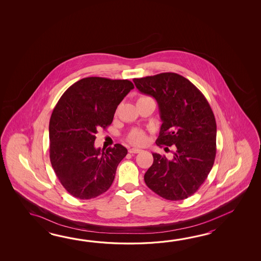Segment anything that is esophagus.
<instances>
[{"label":"esophagus","mask_w":261,"mask_h":261,"mask_svg":"<svg viewBox=\"0 0 261 261\" xmlns=\"http://www.w3.org/2000/svg\"><path fill=\"white\" fill-rule=\"evenodd\" d=\"M140 152H142V150L138 149V148H129L128 149V153H130V154H137Z\"/></svg>","instance_id":"obj_1"}]
</instances>
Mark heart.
Returning a JSON list of instances; mask_svg holds the SVG:
<instances>
[{"instance_id": "b5f03b06", "label": "heart", "mask_w": 261, "mask_h": 261, "mask_svg": "<svg viewBox=\"0 0 261 261\" xmlns=\"http://www.w3.org/2000/svg\"><path fill=\"white\" fill-rule=\"evenodd\" d=\"M143 98H147V97L143 96V97H140L139 99H143ZM128 142H130L132 144L141 145V144H144L146 143L147 137H146L145 133L143 130L133 129L130 133H128Z\"/></svg>"}]
</instances>
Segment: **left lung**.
<instances>
[{"label": "left lung", "instance_id": "left-lung-1", "mask_svg": "<svg viewBox=\"0 0 261 261\" xmlns=\"http://www.w3.org/2000/svg\"><path fill=\"white\" fill-rule=\"evenodd\" d=\"M133 82L141 93L158 102L162 125L155 143L175 147L171 161L152 154L154 161L144 182L166 200L187 199L205 181L216 159L217 123L211 106L193 84L175 72L134 78Z\"/></svg>", "mask_w": 261, "mask_h": 261}]
</instances>
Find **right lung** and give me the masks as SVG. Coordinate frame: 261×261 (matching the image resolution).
<instances>
[{
  "instance_id": "add662e5",
  "label": "right lung",
  "mask_w": 261,
  "mask_h": 261,
  "mask_svg": "<svg viewBox=\"0 0 261 261\" xmlns=\"http://www.w3.org/2000/svg\"><path fill=\"white\" fill-rule=\"evenodd\" d=\"M133 89L128 80L83 78L56 105L49 121L50 161L61 185L73 197L93 199L111 187L128 150L120 144L96 148L95 134L111 125L117 106Z\"/></svg>"
}]
</instances>
